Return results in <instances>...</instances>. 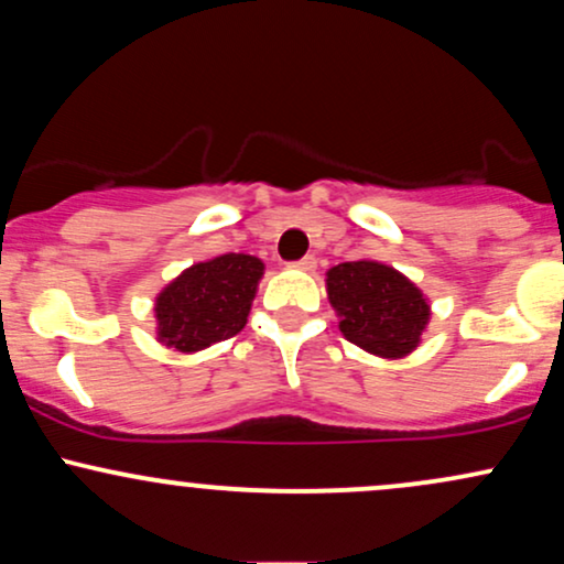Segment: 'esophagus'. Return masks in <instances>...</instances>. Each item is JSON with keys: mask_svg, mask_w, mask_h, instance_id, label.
I'll list each match as a JSON object with an SVG mask.
<instances>
[{"mask_svg": "<svg viewBox=\"0 0 564 564\" xmlns=\"http://www.w3.org/2000/svg\"><path fill=\"white\" fill-rule=\"evenodd\" d=\"M315 264H318V260H315L313 254H307V257H302V260H296V262H291V268H296V270H315Z\"/></svg>", "mask_w": 564, "mask_h": 564, "instance_id": "obj_1", "label": "esophagus"}]
</instances>
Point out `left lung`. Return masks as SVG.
<instances>
[{
	"label": "left lung",
	"mask_w": 564,
	"mask_h": 564,
	"mask_svg": "<svg viewBox=\"0 0 564 564\" xmlns=\"http://www.w3.org/2000/svg\"><path fill=\"white\" fill-rule=\"evenodd\" d=\"M328 302L347 341L379 358H405L430 323V304L403 273L373 260L341 262L326 273Z\"/></svg>",
	"instance_id": "1"
}]
</instances>
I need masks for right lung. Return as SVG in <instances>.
Masks as SVG:
<instances>
[{
    "instance_id": "add662e5",
    "label": "right lung",
    "mask_w": 564,
    "mask_h": 564,
    "mask_svg": "<svg viewBox=\"0 0 564 564\" xmlns=\"http://www.w3.org/2000/svg\"><path fill=\"white\" fill-rule=\"evenodd\" d=\"M264 264L251 254H223L187 268L156 296L159 341L177 352L230 339L246 326Z\"/></svg>"
}]
</instances>
